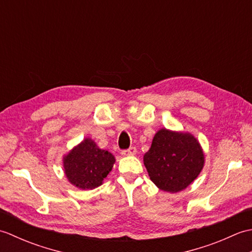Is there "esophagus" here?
<instances>
[{
  "instance_id": "1",
  "label": "esophagus",
  "mask_w": 252,
  "mask_h": 252,
  "mask_svg": "<svg viewBox=\"0 0 252 252\" xmlns=\"http://www.w3.org/2000/svg\"><path fill=\"white\" fill-rule=\"evenodd\" d=\"M136 154V147H130L129 149H125L121 152L122 156H133Z\"/></svg>"
}]
</instances>
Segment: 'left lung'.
<instances>
[{
    "label": "left lung",
    "mask_w": 252,
    "mask_h": 252,
    "mask_svg": "<svg viewBox=\"0 0 252 252\" xmlns=\"http://www.w3.org/2000/svg\"><path fill=\"white\" fill-rule=\"evenodd\" d=\"M203 163V152L194 136L167 129L155 134L151 148L144 155L149 178L168 192L185 189L199 175Z\"/></svg>",
    "instance_id": "1"
}]
</instances>
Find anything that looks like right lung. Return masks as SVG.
I'll list each match as a JSON object with an SVG mask.
<instances>
[{"instance_id": "right-lung-1", "label": "right lung", "mask_w": 252, "mask_h": 252, "mask_svg": "<svg viewBox=\"0 0 252 252\" xmlns=\"http://www.w3.org/2000/svg\"><path fill=\"white\" fill-rule=\"evenodd\" d=\"M115 161L112 154L100 149L91 138H84L63 157V169L72 185L81 189H93L101 185Z\"/></svg>"}]
</instances>
